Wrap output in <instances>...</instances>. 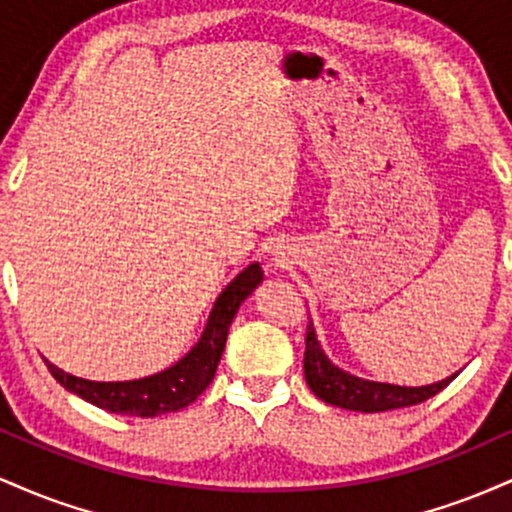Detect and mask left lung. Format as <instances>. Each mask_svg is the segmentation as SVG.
I'll use <instances>...</instances> for the list:
<instances>
[{"mask_svg": "<svg viewBox=\"0 0 512 512\" xmlns=\"http://www.w3.org/2000/svg\"><path fill=\"white\" fill-rule=\"evenodd\" d=\"M303 370L305 383H308L310 390L315 392V397H320L322 402L351 411H366V414H373V411L402 409L411 407V404L426 402L428 397L438 395L443 387H448L452 380L457 378V373H460V370H457L450 378L421 387H402L356 378V375L334 366L330 358L325 356V351H322V346L315 337L313 325H308V332H305Z\"/></svg>", "mask_w": 512, "mask_h": 512, "instance_id": "left-lung-1", "label": "left lung"}]
</instances>
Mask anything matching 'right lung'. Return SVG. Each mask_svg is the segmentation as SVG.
<instances>
[{"mask_svg":"<svg viewBox=\"0 0 512 512\" xmlns=\"http://www.w3.org/2000/svg\"><path fill=\"white\" fill-rule=\"evenodd\" d=\"M262 281L260 264H250L240 272L221 296L216 298L214 308L207 320L199 342L192 346L190 354L180 358L175 366H170L161 373L149 375V378L127 380V383H96V380H84L69 375L45 361V366L52 373V378L60 383L64 390L74 392L86 402L96 404L105 411L125 416H158L168 414V411H178L207 390L211 380H214L216 366H219L223 346H226L228 327H231L233 317H236L240 303L257 289Z\"/></svg>","mask_w":512,"mask_h":512,"instance_id":"right-lung-1","label":"right lung"}]
</instances>
